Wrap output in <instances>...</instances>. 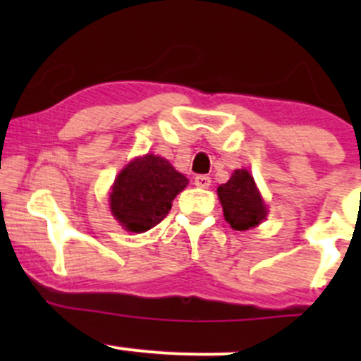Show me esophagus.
Instances as JSON below:
<instances>
[{
  "label": "esophagus",
  "instance_id": "obj_1",
  "mask_svg": "<svg viewBox=\"0 0 361 361\" xmlns=\"http://www.w3.org/2000/svg\"><path fill=\"white\" fill-rule=\"evenodd\" d=\"M194 181H195V185L201 188H207L211 185V178L207 176V174H197V176L194 178Z\"/></svg>",
  "mask_w": 361,
  "mask_h": 361
}]
</instances>
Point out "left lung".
<instances>
[{
  "mask_svg": "<svg viewBox=\"0 0 361 361\" xmlns=\"http://www.w3.org/2000/svg\"><path fill=\"white\" fill-rule=\"evenodd\" d=\"M218 197L224 206L225 220L235 231H248L267 214L253 176L246 169L234 171L231 180L218 187Z\"/></svg>",
  "mask_w": 361,
  "mask_h": 361,
  "instance_id": "left-lung-1",
  "label": "left lung"
}]
</instances>
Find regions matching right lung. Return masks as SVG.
Wrapping results in <instances>:
<instances>
[{"label":"right lung","mask_w":361,"mask_h":361,"mask_svg":"<svg viewBox=\"0 0 361 361\" xmlns=\"http://www.w3.org/2000/svg\"><path fill=\"white\" fill-rule=\"evenodd\" d=\"M188 185L166 159L148 154L134 159L113 185L111 213L127 231L145 232L169 213L173 199Z\"/></svg>","instance_id":"obj_1"}]
</instances>
